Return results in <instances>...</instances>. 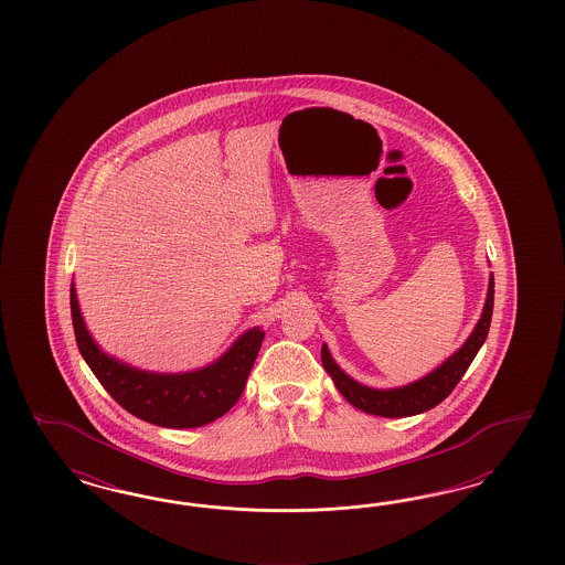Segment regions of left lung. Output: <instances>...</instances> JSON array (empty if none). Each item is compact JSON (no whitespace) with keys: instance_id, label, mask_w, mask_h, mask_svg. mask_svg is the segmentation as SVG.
<instances>
[{"instance_id":"8db88e82","label":"left lung","mask_w":565,"mask_h":565,"mask_svg":"<svg viewBox=\"0 0 565 565\" xmlns=\"http://www.w3.org/2000/svg\"><path fill=\"white\" fill-rule=\"evenodd\" d=\"M493 296H495V281L491 274L487 300H484L479 323L472 329L468 340L462 343V348L441 362L435 371H430L428 375L418 381H412L408 385L392 387V390H375V387L362 385L348 373H343L342 369L338 366V362L331 356L327 343H323V348H321L323 369L333 379L338 392L354 408L366 412V414L385 416V418H402V416H414V414L430 411L451 394V390L460 383L463 373L468 371L470 362L479 354L480 345L487 340V333L491 327Z\"/></svg>"}]
</instances>
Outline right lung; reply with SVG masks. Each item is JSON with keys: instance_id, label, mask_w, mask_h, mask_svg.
I'll list each match as a JSON object with an SVG mask.
<instances>
[{"instance_id": "1", "label": "right lung", "mask_w": 565, "mask_h": 565, "mask_svg": "<svg viewBox=\"0 0 565 565\" xmlns=\"http://www.w3.org/2000/svg\"><path fill=\"white\" fill-rule=\"evenodd\" d=\"M72 326L78 350L107 394L140 420L166 428H194L213 423L239 399L265 338L260 327L244 331L230 350L190 373H153L103 352L93 340L70 288Z\"/></svg>"}]
</instances>
